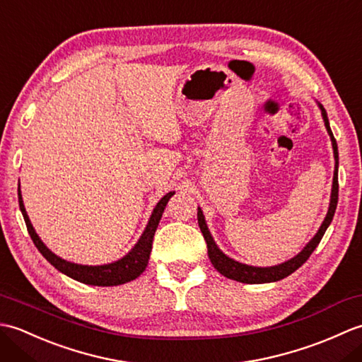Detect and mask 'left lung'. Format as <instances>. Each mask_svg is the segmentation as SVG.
<instances>
[{
  "mask_svg": "<svg viewBox=\"0 0 362 362\" xmlns=\"http://www.w3.org/2000/svg\"><path fill=\"white\" fill-rule=\"evenodd\" d=\"M319 109L322 112V118H324L327 132L332 138V144H333V153H334V175H333V188H332V199H329V206H328V213L322 222L320 228L317 230V233L313 236V240L305 245L303 250L296 255L294 258H291L288 261H284L281 264L276 266H271V267H255V266H249V264H243L240 261H235L233 258L227 257L224 252H222L216 243H214L213 236L210 233L209 227H206V222L204 218V213L201 209H197V222L199 227H201V232L206 241V249H209V257L211 264L214 266V269L219 274H222L224 276L230 280H236L241 283H247V284H259V283H271V281H279L284 276L291 275L292 272H296L297 269L302 266L306 259L310 258L311 253L314 252V249L317 247L322 236L325 235L328 226L332 224L336 206H337V193H339V183H337V168H339V153H337V144L333 136L332 129H329V122H328V117L327 112L324 109V105L320 103H317Z\"/></svg>",
  "mask_w": 362,
  "mask_h": 362,
  "instance_id": "obj_1",
  "label": "left lung"
}]
</instances>
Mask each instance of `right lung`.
<instances>
[{
	"label": "right lung",
	"mask_w": 362,
	"mask_h": 362,
	"mask_svg": "<svg viewBox=\"0 0 362 362\" xmlns=\"http://www.w3.org/2000/svg\"><path fill=\"white\" fill-rule=\"evenodd\" d=\"M171 196H174L173 191L160 199V202L156 205V209H153L148 226H146L143 235L140 236V240H138V243L134 245V249L130 250L127 255H124L121 259L113 261V263H109V264L83 266V264H76V263H71V261L62 259L60 257H57L56 253H52L48 247H46L43 241L35 233L33 224H30L25 205H23L21 191L18 187L20 210L23 213V218H25L28 232L30 235V240L34 241L35 247L40 250L42 255L48 259L49 263L57 269V271L68 275L73 280H78V281L86 283V284H91V286H118V284H124L130 280H135L136 276H140L144 272L146 266H148L151 250H152L153 235H156V230L158 227L161 214H163L165 206H166L169 199H171Z\"/></svg>",
	"instance_id": "obj_1"
}]
</instances>
